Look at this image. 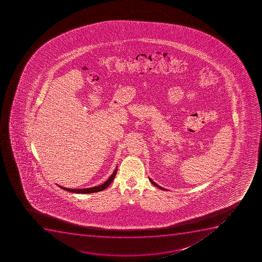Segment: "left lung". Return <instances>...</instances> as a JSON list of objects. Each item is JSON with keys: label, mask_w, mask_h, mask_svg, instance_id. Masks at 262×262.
Returning a JSON list of instances; mask_svg holds the SVG:
<instances>
[{"label": "left lung", "mask_w": 262, "mask_h": 262, "mask_svg": "<svg viewBox=\"0 0 262 262\" xmlns=\"http://www.w3.org/2000/svg\"><path fill=\"white\" fill-rule=\"evenodd\" d=\"M149 179V181L151 182V184H153L155 186L157 187V188H159V189H162V190H167L166 189H164V188H162V187L160 186V185H158V184H156V182H154L152 179H150V178H148Z\"/></svg>", "instance_id": "left-lung-1"}]
</instances>
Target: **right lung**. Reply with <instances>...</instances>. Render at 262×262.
I'll return each instance as SVG.
<instances>
[{
  "label": "right lung",
  "mask_w": 262,
  "mask_h": 262,
  "mask_svg": "<svg viewBox=\"0 0 262 262\" xmlns=\"http://www.w3.org/2000/svg\"><path fill=\"white\" fill-rule=\"evenodd\" d=\"M117 167L114 170V172L112 173L111 176L106 180L104 184H100L98 186L92 187V188H85V189H68V188H65V187L60 186L59 185L60 188L67 190V191L73 192V193H76V194H91V193H96V192L102 191L104 189H106L107 187L111 184L112 182L114 180L116 175Z\"/></svg>",
  "instance_id": "add662e5"
}]
</instances>
